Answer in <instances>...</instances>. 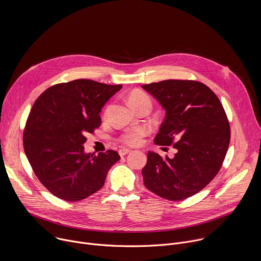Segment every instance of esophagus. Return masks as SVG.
Returning a JSON list of instances; mask_svg holds the SVG:
<instances>
[{
	"label": "esophagus",
	"mask_w": 261,
	"mask_h": 261,
	"mask_svg": "<svg viewBox=\"0 0 261 261\" xmlns=\"http://www.w3.org/2000/svg\"><path fill=\"white\" fill-rule=\"evenodd\" d=\"M130 152H131V150H129V148H121V150L119 151V154L121 157H123V156L129 154Z\"/></svg>",
	"instance_id": "1"
}]
</instances>
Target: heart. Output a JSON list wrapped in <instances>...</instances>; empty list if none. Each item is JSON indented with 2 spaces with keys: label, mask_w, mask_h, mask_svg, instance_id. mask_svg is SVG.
I'll return each instance as SVG.
<instances>
[{
  "label": "heart",
  "mask_w": 261,
  "mask_h": 261,
  "mask_svg": "<svg viewBox=\"0 0 261 261\" xmlns=\"http://www.w3.org/2000/svg\"><path fill=\"white\" fill-rule=\"evenodd\" d=\"M128 102L134 109L145 104L151 105V99L148 97V95L139 90H134L129 94ZM147 133L148 130L144 127L127 130L120 136V141L131 146L138 145L142 141V138L147 135Z\"/></svg>",
  "instance_id": "b5f03b06"
}]
</instances>
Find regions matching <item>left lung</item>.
<instances>
[{
    "mask_svg": "<svg viewBox=\"0 0 261 261\" xmlns=\"http://www.w3.org/2000/svg\"><path fill=\"white\" fill-rule=\"evenodd\" d=\"M166 110L154 141L176 150L172 159L147 152L142 168L145 187L156 195L178 201L200 190L217 175L225 159L230 127L216 94L195 81L167 80L143 85Z\"/></svg>",
    "mask_w": 261,
    "mask_h": 261,
    "instance_id": "left-lung-1",
    "label": "left lung"
}]
</instances>
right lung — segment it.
<instances>
[{
  "label": "right lung",
  "instance_id": "add662e5",
  "mask_svg": "<svg viewBox=\"0 0 261 261\" xmlns=\"http://www.w3.org/2000/svg\"><path fill=\"white\" fill-rule=\"evenodd\" d=\"M122 89L91 80L55 85L35 101L23 131V148L36 176L55 196L79 201L99 191L121 157L113 150L86 154L88 133L101 125L104 104Z\"/></svg>",
  "mask_w": 261,
  "mask_h": 261
}]
</instances>
